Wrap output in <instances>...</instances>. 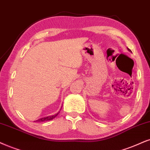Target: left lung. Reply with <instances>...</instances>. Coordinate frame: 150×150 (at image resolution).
I'll return each instance as SVG.
<instances>
[{
  "label": "left lung",
  "mask_w": 150,
  "mask_h": 150,
  "mask_svg": "<svg viewBox=\"0 0 150 150\" xmlns=\"http://www.w3.org/2000/svg\"><path fill=\"white\" fill-rule=\"evenodd\" d=\"M128 50H129V51H131V50H129V48H128Z\"/></svg>",
  "instance_id": "8db88e82"
}]
</instances>
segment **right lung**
I'll list each match as a JSON object with an SVG mask.
<instances>
[{"label": "right lung", "instance_id": "add662e5", "mask_svg": "<svg viewBox=\"0 0 150 150\" xmlns=\"http://www.w3.org/2000/svg\"><path fill=\"white\" fill-rule=\"evenodd\" d=\"M58 115V113L55 115H51V116H48V117H41V118L39 119V120H36V122H45V121H48V120H52L53 118H54L57 115Z\"/></svg>", "mask_w": 150, "mask_h": 150}]
</instances>
